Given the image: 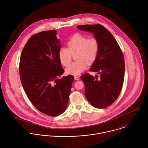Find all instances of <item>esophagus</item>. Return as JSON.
<instances>
[{
    "instance_id": "obj_1",
    "label": "esophagus",
    "mask_w": 148,
    "mask_h": 148,
    "mask_svg": "<svg viewBox=\"0 0 148 148\" xmlns=\"http://www.w3.org/2000/svg\"><path fill=\"white\" fill-rule=\"evenodd\" d=\"M74 78L76 80H79L80 79V77L79 76H75Z\"/></svg>"
}]
</instances>
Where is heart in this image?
Here are the masks:
<instances>
[{
  "instance_id": "b5f03b06",
  "label": "heart",
  "mask_w": 148,
  "mask_h": 148,
  "mask_svg": "<svg viewBox=\"0 0 148 148\" xmlns=\"http://www.w3.org/2000/svg\"><path fill=\"white\" fill-rule=\"evenodd\" d=\"M68 48L61 47L59 51V58L61 63L68 66L72 62V55L76 54V60L66 69L68 74L77 75L87 68L88 64L94 63L99 53L100 42L96 38H88L87 36L76 34L67 42Z\"/></svg>"
}]
</instances>
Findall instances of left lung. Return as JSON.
<instances>
[{"instance_id": "1", "label": "left lung", "mask_w": 148, "mask_h": 148, "mask_svg": "<svg viewBox=\"0 0 148 148\" xmlns=\"http://www.w3.org/2000/svg\"><path fill=\"white\" fill-rule=\"evenodd\" d=\"M77 28L93 33L100 42V51L89 73L81 76L85 85V96L96 108H105L119 96L124 83L125 62L123 52L112 34L100 24L77 26Z\"/></svg>"}]
</instances>
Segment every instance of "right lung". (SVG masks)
<instances>
[{
    "mask_svg": "<svg viewBox=\"0 0 148 148\" xmlns=\"http://www.w3.org/2000/svg\"><path fill=\"white\" fill-rule=\"evenodd\" d=\"M56 32L53 29L32 35L22 50L19 63L21 81L28 98L38 110L52 117L65 110L74 80L72 75L57 79L64 70Z\"/></svg>",
    "mask_w": 148,
    "mask_h": 148,
    "instance_id": "obj_1",
    "label": "right lung"
}]
</instances>
